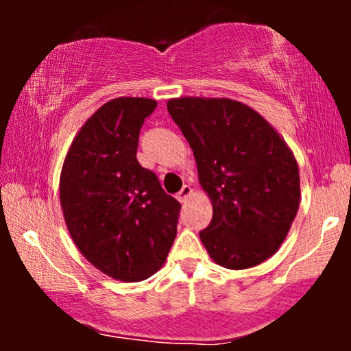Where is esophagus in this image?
I'll return each mask as SVG.
<instances>
[{
    "label": "esophagus",
    "mask_w": 351,
    "mask_h": 351,
    "mask_svg": "<svg viewBox=\"0 0 351 351\" xmlns=\"http://www.w3.org/2000/svg\"><path fill=\"white\" fill-rule=\"evenodd\" d=\"M191 193H193L191 186H189V184H183V188L180 189V193L176 195V198H178V201H181V203H184V201L188 199V196L191 195Z\"/></svg>",
    "instance_id": "1"
}]
</instances>
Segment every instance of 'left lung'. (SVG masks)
Returning a JSON list of instances; mask_svg holds the SVG:
<instances>
[{"instance_id": "8db88e82", "label": "left lung", "mask_w": 351, "mask_h": 351, "mask_svg": "<svg viewBox=\"0 0 351 351\" xmlns=\"http://www.w3.org/2000/svg\"><path fill=\"white\" fill-rule=\"evenodd\" d=\"M171 119L188 140L213 219L199 231L226 269L264 263L284 243L300 203L299 167L265 120L229 99H171Z\"/></svg>"}]
</instances>
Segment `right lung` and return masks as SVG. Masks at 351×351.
Masks as SVG:
<instances>
[{
  "instance_id": "right-lung-1",
  "label": "right lung",
  "mask_w": 351,
  "mask_h": 351,
  "mask_svg": "<svg viewBox=\"0 0 351 351\" xmlns=\"http://www.w3.org/2000/svg\"><path fill=\"white\" fill-rule=\"evenodd\" d=\"M156 102L119 97L80 128L60 173V206L72 241L92 265L123 282L153 276L176 237L181 204L136 160Z\"/></svg>"
}]
</instances>
